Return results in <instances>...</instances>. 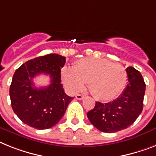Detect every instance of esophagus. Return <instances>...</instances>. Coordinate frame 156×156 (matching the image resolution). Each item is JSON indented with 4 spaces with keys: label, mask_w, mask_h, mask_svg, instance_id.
<instances>
[{
    "label": "esophagus",
    "mask_w": 156,
    "mask_h": 156,
    "mask_svg": "<svg viewBox=\"0 0 156 156\" xmlns=\"http://www.w3.org/2000/svg\"><path fill=\"white\" fill-rule=\"evenodd\" d=\"M76 98L77 100H82L83 98H84V96H83V95H80V94H78V95H76Z\"/></svg>",
    "instance_id": "esophagus-1"
}]
</instances>
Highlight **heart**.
<instances>
[{"instance_id": "b5f03b06", "label": "heart", "mask_w": 156, "mask_h": 156, "mask_svg": "<svg viewBox=\"0 0 156 156\" xmlns=\"http://www.w3.org/2000/svg\"><path fill=\"white\" fill-rule=\"evenodd\" d=\"M61 76L65 86L73 92H79L87 82L90 92L100 100L116 97L127 82V72L122 65L96 58L81 59L73 69L64 67Z\"/></svg>"}]
</instances>
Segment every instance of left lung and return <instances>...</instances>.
<instances>
[{
	"instance_id": "8db88e82",
	"label": "left lung",
	"mask_w": 156,
	"mask_h": 156,
	"mask_svg": "<svg viewBox=\"0 0 156 156\" xmlns=\"http://www.w3.org/2000/svg\"><path fill=\"white\" fill-rule=\"evenodd\" d=\"M127 85L123 93L112 102H96L87 116L100 132L113 133L131 126L142 112L146 84L142 75L132 67L126 69Z\"/></svg>"
}]
</instances>
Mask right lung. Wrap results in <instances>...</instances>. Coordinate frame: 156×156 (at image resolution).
Returning a JSON list of instances; mask_svg holds the SVG:
<instances>
[{
	"mask_svg": "<svg viewBox=\"0 0 156 156\" xmlns=\"http://www.w3.org/2000/svg\"><path fill=\"white\" fill-rule=\"evenodd\" d=\"M66 57L48 54L27 61L14 73L9 88L12 110L27 125L39 130L56 125L73 100L65 94L61 83V68ZM41 73L48 75L51 83L37 89L33 78Z\"/></svg>",
	"mask_w": 156,
	"mask_h": 156,
	"instance_id": "obj_1",
	"label": "right lung"
}]
</instances>
